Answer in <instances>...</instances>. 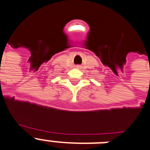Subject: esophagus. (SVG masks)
I'll return each mask as SVG.
<instances>
[{
  "mask_svg": "<svg viewBox=\"0 0 150 150\" xmlns=\"http://www.w3.org/2000/svg\"><path fill=\"white\" fill-rule=\"evenodd\" d=\"M79 67V66H76V67Z\"/></svg>",
  "mask_w": 150,
  "mask_h": 150,
  "instance_id": "obj_1",
  "label": "esophagus"
}]
</instances>
